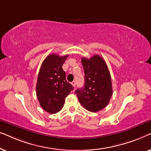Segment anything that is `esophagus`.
Returning a JSON list of instances; mask_svg holds the SVG:
<instances>
[{
    "instance_id": "1",
    "label": "esophagus",
    "mask_w": 151,
    "mask_h": 151,
    "mask_svg": "<svg viewBox=\"0 0 151 151\" xmlns=\"http://www.w3.org/2000/svg\"><path fill=\"white\" fill-rule=\"evenodd\" d=\"M71 84L72 85H73V87H76V81H73L71 82Z\"/></svg>"
}]
</instances>
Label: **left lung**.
Here are the masks:
<instances>
[{
	"instance_id": "left-lung-1",
	"label": "left lung",
	"mask_w": 151,
	"mask_h": 151,
	"mask_svg": "<svg viewBox=\"0 0 151 151\" xmlns=\"http://www.w3.org/2000/svg\"><path fill=\"white\" fill-rule=\"evenodd\" d=\"M84 86L76 90L78 100L86 110L98 112L109 103L113 94L111 74L104 60L99 55L82 58Z\"/></svg>"
}]
</instances>
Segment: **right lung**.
<instances>
[{
  "label": "right lung",
  "mask_w": 151,
  "mask_h": 151,
  "mask_svg": "<svg viewBox=\"0 0 151 151\" xmlns=\"http://www.w3.org/2000/svg\"><path fill=\"white\" fill-rule=\"evenodd\" d=\"M69 55L50 54L44 60L39 71L36 84V96L40 104L51 114L63 109L65 98L73 89L66 80L63 65Z\"/></svg>",
  "instance_id": "add662e5"
}]
</instances>
